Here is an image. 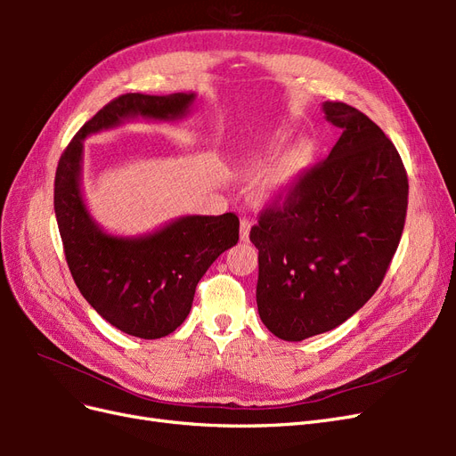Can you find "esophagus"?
Instances as JSON below:
<instances>
[{
    "label": "esophagus",
    "mask_w": 456,
    "mask_h": 456,
    "mask_svg": "<svg viewBox=\"0 0 456 456\" xmlns=\"http://www.w3.org/2000/svg\"><path fill=\"white\" fill-rule=\"evenodd\" d=\"M249 233H251V223L247 218H243L240 223V238L241 241H249Z\"/></svg>",
    "instance_id": "obj_1"
}]
</instances>
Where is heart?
Returning a JSON list of instances; mask_svg holds the SVG:
<instances>
[{
  "mask_svg": "<svg viewBox=\"0 0 456 456\" xmlns=\"http://www.w3.org/2000/svg\"><path fill=\"white\" fill-rule=\"evenodd\" d=\"M281 146V136H272L243 161L241 171L245 176L263 173L253 190L255 201L260 205H280L291 198L312 163V146L308 142H298L278 156Z\"/></svg>",
  "mask_w": 456,
  "mask_h": 456,
  "instance_id": "1",
  "label": "heart"
}]
</instances>
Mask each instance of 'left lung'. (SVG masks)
<instances>
[{"label": "left lung", "instance_id": "1", "mask_svg": "<svg viewBox=\"0 0 456 456\" xmlns=\"http://www.w3.org/2000/svg\"><path fill=\"white\" fill-rule=\"evenodd\" d=\"M340 139L251 228L256 306L281 340L338 327L380 287L405 224L409 183L392 141L360 110L323 102Z\"/></svg>", "mask_w": 456, "mask_h": 456}]
</instances>
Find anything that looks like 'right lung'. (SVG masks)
<instances>
[{"label":"right lung","instance_id":"obj_1","mask_svg":"<svg viewBox=\"0 0 456 456\" xmlns=\"http://www.w3.org/2000/svg\"><path fill=\"white\" fill-rule=\"evenodd\" d=\"M194 101L196 93L118 96L76 133L54 175V215L79 293L110 325L131 337L161 338L183 325L203 273L238 243L240 220L233 213L186 215L144 236L104 232L81 194L84 141L139 116L183 119Z\"/></svg>","mask_w":456,"mask_h":456}]
</instances>
